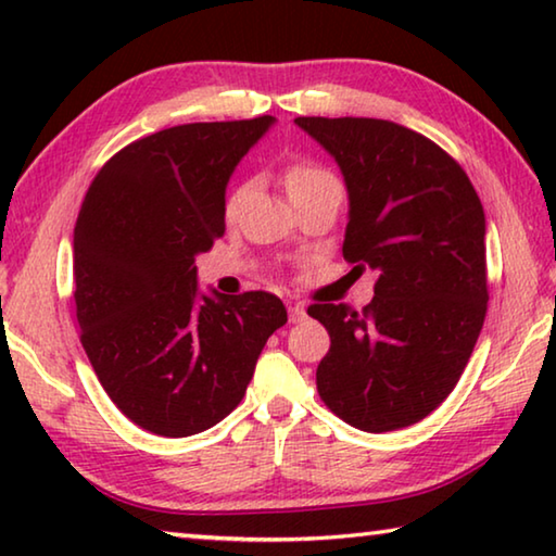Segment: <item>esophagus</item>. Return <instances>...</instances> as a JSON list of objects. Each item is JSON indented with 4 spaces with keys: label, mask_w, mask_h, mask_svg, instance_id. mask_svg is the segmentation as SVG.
Here are the masks:
<instances>
[{
    "label": "esophagus",
    "mask_w": 556,
    "mask_h": 556,
    "mask_svg": "<svg viewBox=\"0 0 556 556\" xmlns=\"http://www.w3.org/2000/svg\"><path fill=\"white\" fill-rule=\"evenodd\" d=\"M304 318H306V308H304V304H289V321H291V324L304 321Z\"/></svg>",
    "instance_id": "1"
}]
</instances>
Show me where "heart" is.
Masks as SVG:
<instances>
[{"label":"heart","instance_id":"heart-1","mask_svg":"<svg viewBox=\"0 0 556 556\" xmlns=\"http://www.w3.org/2000/svg\"><path fill=\"white\" fill-rule=\"evenodd\" d=\"M331 174L326 172V168L316 166V164H308V162H296L291 164L287 168L285 174V184H287V191L289 195H294L299 191H306V188H312L316 184H324V181H331ZM244 195V186L235 188V191L228 195V203H225V211H228V215H232L235 211H238V205L242 201Z\"/></svg>","mask_w":556,"mask_h":556}]
</instances>
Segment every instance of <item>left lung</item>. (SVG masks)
Segmentation results:
<instances>
[{
  "label": "left lung",
  "mask_w": 556,
  "mask_h": 556,
  "mask_svg": "<svg viewBox=\"0 0 556 556\" xmlns=\"http://www.w3.org/2000/svg\"><path fill=\"white\" fill-rule=\"evenodd\" d=\"M294 122L343 174V257L378 275L363 312L308 306L331 336L318 394L370 434L417 425L456 388L483 328L481 199L464 168L419 131L372 117Z\"/></svg>",
  "instance_id": "left-lung-1"
}]
</instances>
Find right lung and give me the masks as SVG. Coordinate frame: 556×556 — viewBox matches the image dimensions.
Wrapping results in <instances>:
<instances>
[{"label": "right lung", "instance_id": "add662e5", "mask_svg": "<svg viewBox=\"0 0 556 556\" xmlns=\"http://www.w3.org/2000/svg\"><path fill=\"white\" fill-rule=\"evenodd\" d=\"M275 117L193 122L137 139L100 168L73 230L80 343L110 400L159 437L238 407L267 338L269 291L201 294L195 257L225 232V186Z\"/></svg>", "mask_w": 556, "mask_h": 556}]
</instances>
